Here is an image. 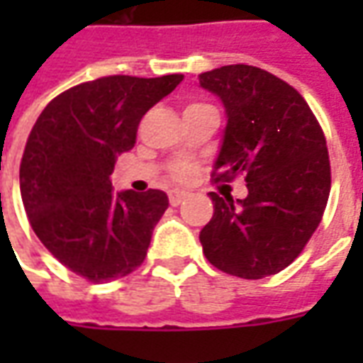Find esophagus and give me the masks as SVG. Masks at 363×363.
<instances>
[{
	"instance_id": "obj_1",
	"label": "esophagus",
	"mask_w": 363,
	"mask_h": 363,
	"mask_svg": "<svg viewBox=\"0 0 363 363\" xmlns=\"http://www.w3.org/2000/svg\"><path fill=\"white\" fill-rule=\"evenodd\" d=\"M184 198H186V192H182V190H171L169 192V204L179 206Z\"/></svg>"
}]
</instances>
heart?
<instances>
[{"instance_id":"obj_1","label":"heart","mask_w":363,"mask_h":363,"mask_svg":"<svg viewBox=\"0 0 363 363\" xmlns=\"http://www.w3.org/2000/svg\"><path fill=\"white\" fill-rule=\"evenodd\" d=\"M192 106H198V104H192ZM192 106H189V108H192ZM173 173L179 181H189L190 177H192V165H189V163H179V165L174 167Z\"/></svg>"}]
</instances>
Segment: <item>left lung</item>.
Instances as JSON below:
<instances>
[{"label": "left lung", "mask_w": 363, "mask_h": 363, "mask_svg": "<svg viewBox=\"0 0 363 363\" xmlns=\"http://www.w3.org/2000/svg\"><path fill=\"white\" fill-rule=\"evenodd\" d=\"M225 108L213 161L216 181L245 173L243 200L210 192L212 220L200 231L206 259L245 280L289 267L319 228L330 192L325 134L291 85L255 66H221L198 75Z\"/></svg>", "instance_id": "8db88e82"}]
</instances>
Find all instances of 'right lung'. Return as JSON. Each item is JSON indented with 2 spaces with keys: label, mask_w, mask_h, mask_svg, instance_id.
<instances>
[{
  "label": "right lung",
  "mask_w": 363,
  "mask_h": 363,
  "mask_svg": "<svg viewBox=\"0 0 363 363\" xmlns=\"http://www.w3.org/2000/svg\"><path fill=\"white\" fill-rule=\"evenodd\" d=\"M184 79L111 75L48 103L21 161V198L36 237L72 272L108 281L140 267L169 206L163 190H112L143 114Z\"/></svg>",
  "instance_id": "1"
}]
</instances>
